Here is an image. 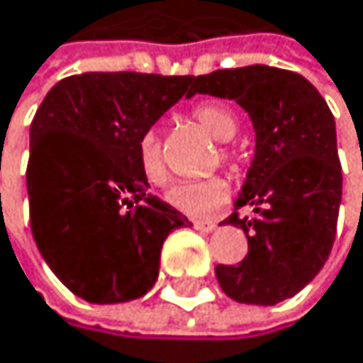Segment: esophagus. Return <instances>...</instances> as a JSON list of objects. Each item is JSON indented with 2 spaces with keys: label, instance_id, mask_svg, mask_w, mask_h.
<instances>
[{
  "label": "esophagus",
  "instance_id": "1",
  "mask_svg": "<svg viewBox=\"0 0 363 363\" xmlns=\"http://www.w3.org/2000/svg\"><path fill=\"white\" fill-rule=\"evenodd\" d=\"M194 227L198 231H203V233H209V231L216 229V223H211V220H194Z\"/></svg>",
  "mask_w": 363,
  "mask_h": 363
}]
</instances>
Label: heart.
I'll return each instance as SVG.
<instances>
[{
    "mask_svg": "<svg viewBox=\"0 0 363 363\" xmlns=\"http://www.w3.org/2000/svg\"><path fill=\"white\" fill-rule=\"evenodd\" d=\"M194 123L205 130L213 140L227 143L238 134V116L220 103H200L191 110ZM225 167L231 172L240 169V156H238L231 147L223 145L220 156H216ZM136 163L140 169V176L154 187H163L169 180V172L163 158V143L156 130H145L138 136L136 143ZM229 183L220 176H211L205 180H191V183H178L167 191V203L189 216H209L227 205L229 200Z\"/></svg>",
    "mask_w": 363,
    "mask_h": 363,
    "instance_id": "b5f03b06",
    "label": "heart"
}]
</instances>
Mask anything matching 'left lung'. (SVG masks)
Returning a JSON list of instances; mask_svg holds the SVG:
<instances>
[{
	"label": "left lung",
	"mask_w": 363,
	"mask_h": 363,
	"mask_svg": "<svg viewBox=\"0 0 363 363\" xmlns=\"http://www.w3.org/2000/svg\"><path fill=\"white\" fill-rule=\"evenodd\" d=\"M191 94L233 99L255 128V156L227 225L247 233L245 260L218 264L231 300L271 306L300 293L324 267L337 231L342 165L335 121L298 72L247 65L191 79Z\"/></svg>",
	"instance_id": "left-lung-1"
}]
</instances>
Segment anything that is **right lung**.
Here are the masks:
<instances>
[{
  "mask_svg": "<svg viewBox=\"0 0 363 363\" xmlns=\"http://www.w3.org/2000/svg\"><path fill=\"white\" fill-rule=\"evenodd\" d=\"M194 77L85 72L61 79L30 125L26 187L33 238L48 267L94 304L145 295L169 231L191 225L150 194L136 163L138 136Z\"/></svg>",
  "mask_w": 363,
  "mask_h": 363,
  "instance_id": "1",
  "label": "right lung"
}]
</instances>
